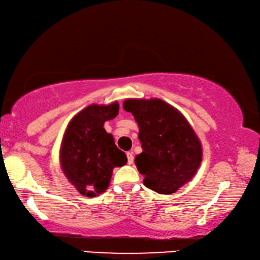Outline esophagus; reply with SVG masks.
Returning <instances> with one entry per match:
<instances>
[{
	"label": "esophagus",
	"mask_w": 260,
	"mask_h": 260,
	"mask_svg": "<svg viewBox=\"0 0 260 260\" xmlns=\"http://www.w3.org/2000/svg\"><path fill=\"white\" fill-rule=\"evenodd\" d=\"M133 160H134V156H133V152H127V163L128 164H132L133 163Z\"/></svg>",
	"instance_id": "34e87169"
}]
</instances>
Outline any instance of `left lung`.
Listing matches in <instances>:
<instances>
[{
	"instance_id": "1",
	"label": "left lung",
	"mask_w": 260,
	"mask_h": 260,
	"mask_svg": "<svg viewBox=\"0 0 260 260\" xmlns=\"http://www.w3.org/2000/svg\"><path fill=\"white\" fill-rule=\"evenodd\" d=\"M123 109L139 125L142 152L135 164L143 184L160 194L175 193L192 179L203 157L200 141L178 111L160 100H128Z\"/></svg>"
}]
</instances>
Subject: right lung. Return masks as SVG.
Here are the masks:
<instances>
[{
    "mask_svg": "<svg viewBox=\"0 0 260 260\" xmlns=\"http://www.w3.org/2000/svg\"><path fill=\"white\" fill-rule=\"evenodd\" d=\"M118 112V103L90 105L73 118L66 131L60 150L61 167L81 194H101L109 186L113 168L127 163L125 152L104 129V122L117 117Z\"/></svg>",
    "mask_w": 260,
    "mask_h": 260,
    "instance_id": "obj_1",
    "label": "right lung"
}]
</instances>
